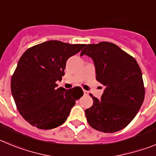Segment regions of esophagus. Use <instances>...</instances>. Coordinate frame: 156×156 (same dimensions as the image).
Listing matches in <instances>:
<instances>
[{
	"instance_id": "esophagus-1",
	"label": "esophagus",
	"mask_w": 156,
	"mask_h": 156,
	"mask_svg": "<svg viewBox=\"0 0 156 156\" xmlns=\"http://www.w3.org/2000/svg\"><path fill=\"white\" fill-rule=\"evenodd\" d=\"M83 94H84V95H87L88 94V91H87V90H83Z\"/></svg>"
}]
</instances>
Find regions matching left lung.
I'll return each mask as SVG.
<instances>
[{
  "label": "left lung",
  "mask_w": 156,
  "mask_h": 156,
  "mask_svg": "<svg viewBox=\"0 0 156 156\" xmlns=\"http://www.w3.org/2000/svg\"><path fill=\"white\" fill-rule=\"evenodd\" d=\"M83 55L93 59L96 80L105 87L101 100L90 94L94 102L85 110L87 120L92 128L104 133L121 130L133 120L144 101L140 66L112 43L87 44L80 53Z\"/></svg>",
  "instance_id": "8db88e82"
}]
</instances>
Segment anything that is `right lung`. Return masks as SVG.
Returning <instances> with one entry per match:
<instances>
[{"label": "right lung", "instance_id": "1", "mask_svg": "<svg viewBox=\"0 0 156 156\" xmlns=\"http://www.w3.org/2000/svg\"><path fill=\"white\" fill-rule=\"evenodd\" d=\"M86 44L49 41L23 53L11 80L18 111L38 129H51L64 123L76 101L83 95L80 87L66 90L56 82L65 75L66 61Z\"/></svg>", "mask_w": 156, "mask_h": 156}]
</instances>
